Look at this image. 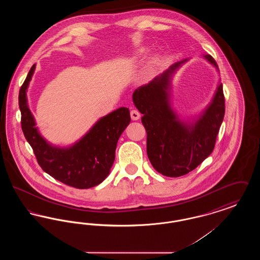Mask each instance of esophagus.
I'll return each mask as SVG.
<instances>
[{"label": "esophagus", "instance_id": "1", "mask_svg": "<svg viewBox=\"0 0 260 260\" xmlns=\"http://www.w3.org/2000/svg\"><path fill=\"white\" fill-rule=\"evenodd\" d=\"M131 118L133 121H137L140 118V113L137 110H132L131 111Z\"/></svg>", "mask_w": 260, "mask_h": 260}]
</instances>
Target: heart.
<instances>
[{"mask_svg": "<svg viewBox=\"0 0 260 260\" xmlns=\"http://www.w3.org/2000/svg\"><path fill=\"white\" fill-rule=\"evenodd\" d=\"M146 52H147V49L143 48V49H139L136 52V54L134 55V62L135 63H140L144 59L145 55H146Z\"/></svg>", "mask_w": 260, "mask_h": 260, "instance_id": "heart-1", "label": "heart"}]
</instances>
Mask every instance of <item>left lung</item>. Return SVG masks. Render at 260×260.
<instances>
[{"mask_svg": "<svg viewBox=\"0 0 260 260\" xmlns=\"http://www.w3.org/2000/svg\"><path fill=\"white\" fill-rule=\"evenodd\" d=\"M203 57L219 71L211 55ZM188 59L174 63L133 93L136 108L143 114L141 122L147 133L149 161L158 173L169 177L185 175L210 156L225 113L221 83L209 106L191 122L181 120L173 110L172 77Z\"/></svg>", "mask_w": 260, "mask_h": 260, "instance_id": "8db88e82", "label": "left lung"}]
</instances>
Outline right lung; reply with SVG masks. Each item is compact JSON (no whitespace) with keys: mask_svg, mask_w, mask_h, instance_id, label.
Here are the masks:
<instances>
[{"mask_svg":"<svg viewBox=\"0 0 260 260\" xmlns=\"http://www.w3.org/2000/svg\"><path fill=\"white\" fill-rule=\"evenodd\" d=\"M36 68L34 64L19 90L21 127L44 172L66 185L87 189L100 184L110 173L117 142L131 122L129 110L121 107L100 118L73 145L58 147L38 131L27 103V88Z\"/></svg>","mask_w":260,"mask_h":260,"instance_id":"1","label":"right lung"}]
</instances>
